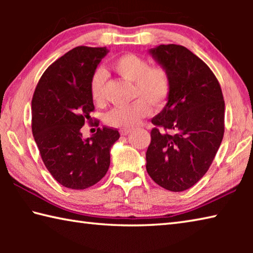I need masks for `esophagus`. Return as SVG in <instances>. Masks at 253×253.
<instances>
[{
  "label": "esophagus",
  "instance_id": "obj_1",
  "mask_svg": "<svg viewBox=\"0 0 253 253\" xmlns=\"http://www.w3.org/2000/svg\"><path fill=\"white\" fill-rule=\"evenodd\" d=\"M119 131H121L122 135H127V134H129L131 129H129V128H123V129H121Z\"/></svg>",
  "mask_w": 253,
  "mask_h": 253
}]
</instances>
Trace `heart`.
I'll return each instance as SVG.
<instances>
[{
    "instance_id": "b5f03b06",
    "label": "heart",
    "mask_w": 253,
    "mask_h": 253,
    "mask_svg": "<svg viewBox=\"0 0 253 253\" xmlns=\"http://www.w3.org/2000/svg\"><path fill=\"white\" fill-rule=\"evenodd\" d=\"M113 69L130 83H134L130 105L115 107L105 116L108 126L129 128L147 116L149 106L161 109L165 106L172 91V78L168 68L163 65L149 66L147 59L134 53H126L114 60ZM105 75L101 70L92 72L89 81V92L93 102L105 101Z\"/></svg>"
}]
</instances>
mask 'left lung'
<instances>
[{"label":"left lung","mask_w":253,"mask_h":253,"mask_svg":"<svg viewBox=\"0 0 253 253\" xmlns=\"http://www.w3.org/2000/svg\"><path fill=\"white\" fill-rule=\"evenodd\" d=\"M151 53L169 69L172 91L152 119L146 169L160 186L182 192L204 176L223 139V93L207 63L185 46L161 44Z\"/></svg>","instance_id":"left-lung-1"}]
</instances>
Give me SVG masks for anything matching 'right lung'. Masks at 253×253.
Wrapping results in <instances>:
<instances>
[{
    "instance_id": "right-lung-1",
    "label": "right lung",
    "mask_w": 253,
    "mask_h": 253,
    "mask_svg": "<svg viewBox=\"0 0 253 253\" xmlns=\"http://www.w3.org/2000/svg\"><path fill=\"white\" fill-rule=\"evenodd\" d=\"M106 48L76 46L48 67L34 90L32 134L46 169L58 183L84 190L105 176L110 164V147L119 138L115 128H97L84 140L81 128L91 126L95 110L89 81Z\"/></svg>"
}]
</instances>
